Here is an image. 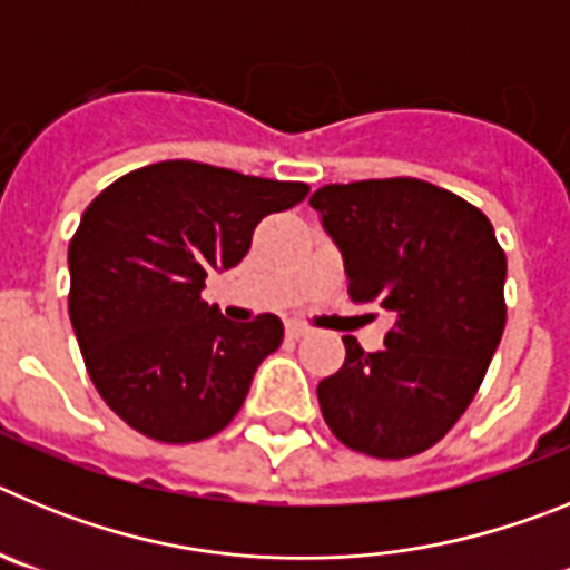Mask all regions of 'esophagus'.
<instances>
[{
	"label": "esophagus",
	"instance_id": "34e87169",
	"mask_svg": "<svg viewBox=\"0 0 570 570\" xmlns=\"http://www.w3.org/2000/svg\"><path fill=\"white\" fill-rule=\"evenodd\" d=\"M285 331H288L291 340H299V336L308 334V328H305L302 322H288V325H285Z\"/></svg>",
	"mask_w": 570,
	"mask_h": 570
}]
</instances>
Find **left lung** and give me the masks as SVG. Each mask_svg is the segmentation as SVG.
Masks as SVG:
<instances>
[{"mask_svg": "<svg viewBox=\"0 0 570 570\" xmlns=\"http://www.w3.org/2000/svg\"><path fill=\"white\" fill-rule=\"evenodd\" d=\"M311 208L340 245L351 299L387 311L385 347L342 336L316 387L331 434L376 460L428 451L480 391L505 331V250L462 196L411 176L325 185Z\"/></svg>", "mask_w": 570, "mask_h": 570, "instance_id": "obj_1", "label": "left lung"}]
</instances>
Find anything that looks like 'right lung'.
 I'll return each mask as SVG.
<instances>
[{"label":"right lung","instance_id":"obj_1","mask_svg":"<svg viewBox=\"0 0 570 570\" xmlns=\"http://www.w3.org/2000/svg\"><path fill=\"white\" fill-rule=\"evenodd\" d=\"M308 190L168 159L119 176L85 208L68 248V314L119 420L168 445L208 440L234 420L285 328L274 314L225 320L203 299L205 279L242 262L256 225Z\"/></svg>","mask_w":570,"mask_h":570}]
</instances>
